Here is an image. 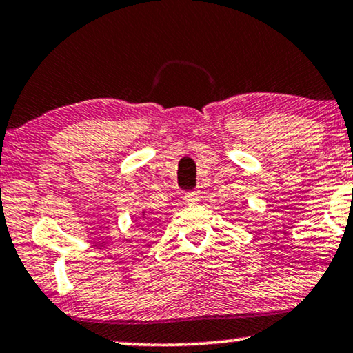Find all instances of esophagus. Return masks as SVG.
<instances>
[{
    "label": "esophagus",
    "instance_id": "esophagus-1",
    "mask_svg": "<svg viewBox=\"0 0 353 353\" xmlns=\"http://www.w3.org/2000/svg\"><path fill=\"white\" fill-rule=\"evenodd\" d=\"M185 202L188 203V205H196V203L199 202L197 192H194V191L186 192V194H185Z\"/></svg>",
    "mask_w": 353,
    "mask_h": 353
}]
</instances>
